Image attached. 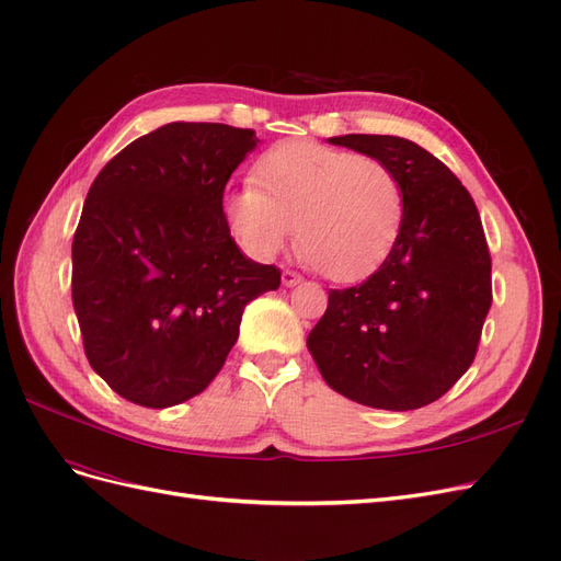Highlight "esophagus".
Wrapping results in <instances>:
<instances>
[{
    "label": "esophagus",
    "mask_w": 561,
    "mask_h": 561,
    "mask_svg": "<svg viewBox=\"0 0 561 561\" xmlns=\"http://www.w3.org/2000/svg\"><path fill=\"white\" fill-rule=\"evenodd\" d=\"M299 283H301V276L295 274V271H290V268L283 271V285H285V287H295V285H299Z\"/></svg>",
    "instance_id": "esophagus-1"
}]
</instances>
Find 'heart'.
<instances>
[{
	"mask_svg": "<svg viewBox=\"0 0 561 561\" xmlns=\"http://www.w3.org/2000/svg\"><path fill=\"white\" fill-rule=\"evenodd\" d=\"M252 182L227 196L225 213L254 260H274L297 227L304 262L332 280H355L386 257L402 227L400 180L375 157L280 142L254 163Z\"/></svg>",
	"mask_w": 561,
	"mask_h": 561,
	"instance_id": "heart-1",
	"label": "heart"
}]
</instances>
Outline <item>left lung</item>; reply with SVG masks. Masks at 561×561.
Here are the masks:
<instances>
[{
    "instance_id": "8db88e82",
    "label": "left lung",
    "mask_w": 561,
    "mask_h": 561,
    "mask_svg": "<svg viewBox=\"0 0 561 561\" xmlns=\"http://www.w3.org/2000/svg\"><path fill=\"white\" fill-rule=\"evenodd\" d=\"M383 161L404 217L383 264L330 290L307 346L336 393L377 410H419L472 365L491 307V257L466 186L431 151L396 135L330 138Z\"/></svg>"
}]
</instances>
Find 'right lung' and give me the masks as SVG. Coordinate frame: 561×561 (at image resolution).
Instances as JSON below:
<instances>
[{"label":"right lung","instance_id":"obj_1","mask_svg":"<svg viewBox=\"0 0 561 561\" xmlns=\"http://www.w3.org/2000/svg\"><path fill=\"white\" fill-rule=\"evenodd\" d=\"M250 128L165 124L98 173L72 241V301L91 367L163 410L198 396L239 339L245 304L280 268L248 260L222 210Z\"/></svg>","mask_w":561,"mask_h":561}]
</instances>
